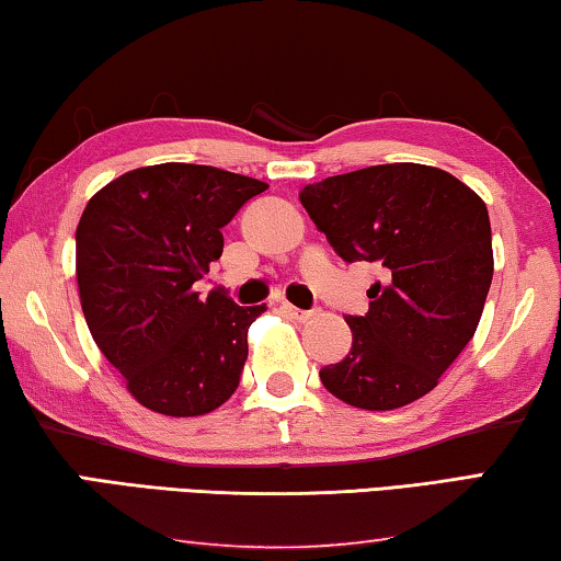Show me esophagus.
<instances>
[{
	"label": "esophagus",
	"instance_id": "34e87169",
	"mask_svg": "<svg viewBox=\"0 0 561 561\" xmlns=\"http://www.w3.org/2000/svg\"><path fill=\"white\" fill-rule=\"evenodd\" d=\"M280 310H283V313H286V316L296 318V321H308V318L313 316V310H304V308H296V306H290V304H283Z\"/></svg>",
	"mask_w": 561,
	"mask_h": 561
}]
</instances>
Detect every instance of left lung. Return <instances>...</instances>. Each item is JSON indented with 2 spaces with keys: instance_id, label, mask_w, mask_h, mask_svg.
I'll return each mask as SVG.
<instances>
[{
  "instance_id": "obj_1",
  "label": "left lung",
  "mask_w": 561,
  "mask_h": 561,
  "mask_svg": "<svg viewBox=\"0 0 561 561\" xmlns=\"http://www.w3.org/2000/svg\"><path fill=\"white\" fill-rule=\"evenodd\" d=\"M300 203L346 263L386 268L368 313L346 316V358L321 368L335 399L391 411L426 396L477 331L494 275L489 213L449 172L393 162L306 185Z\"/></svg>"
}]
</instances>
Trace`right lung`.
I'll return each instance as SVG.
<instances>
[{
	"label": "right lung",
	"instance_id": "1",
	"mask_svg": "<svg viewBox=\"0 0 561 561\" xmlns=\"http://www.w3.org/2000/svg\"><path fill=\"white\" fill-rule=\"evenodd\" d=\"M263 191L255 178L162 162L112 180L84 208L75 236L84 321L142 407L203 416L238 389L265 306L193 286L222 255V228Z\"/></svg>",
	"mask_w": 561,
	"mask_h": 561
}]
</instances>
